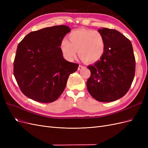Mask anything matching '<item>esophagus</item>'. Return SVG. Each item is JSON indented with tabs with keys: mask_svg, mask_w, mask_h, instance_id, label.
Returning <instances> with one entry per match:
<instances>
[{
	"mask_svg": "<svg viewBox=\"0 0 148 148\" xmlns=\"http://www.w3.org/2000/svg\"><path fill=\"white\" fill-rule=\"evenodd\" d=\"M83 68H84L83 66H82V65H79L78 69V70H82V69H83Z\"/></svg>",
	"mask_w": 148,
	"mask_h": 148,
	"instance_id": "34e87169",
	"label": "esophagus"
}]
</instances>
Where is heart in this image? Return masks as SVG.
I'll return each instance as SVG.
<instances>
[{"mask_svg": "<svg viewBox=\"0 0 148 148\" xmlns=\"http://www.w3.org/2000/svg\"><path fill=\"white\" fill-rule=\"evenodd\" d=\"M68 39H62L60 45L62 54L66 60H73L77 50L79 57L88 63L98 61L104 55L105 40L98 31L79 28L70 33Z\"/></svg>", "mask_w": 148, "mask_h": 148, "instance_id": "obj_1", "label": "heart"}]
</instances>
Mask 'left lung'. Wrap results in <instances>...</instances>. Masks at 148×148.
Wrapping results in <instances>:
<instances>
[{
  "mask_svg": "<svg viewBox=\"0 0 148 148\" xmlns=\"http://www.w3.org/2000/svg\"><path fill=\"white\" fill-rule=\"evenodd\" d=\"M105 40L104 55L95 64L88 65L91 77L86 86L98 101H115L125 95L133 81L135 59L131 41L119 31L99 29Z\"/></svg>",
  "mask_w": 148,
  "mask_h": 148,
  "instance_id": "8db88e82",
  "label": "left lung"
}]
</instances>
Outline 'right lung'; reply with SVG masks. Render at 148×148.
Instances as JSON below:
<instances>
[{
  "label": "right lung",
  "instance_id": "add662e5",
  "mask_svg": "<svg viewBox=\"0 0 148 148\" xmlns=\"http://www.w3.org/2000/svg\"><path fill=\"white\" fill-rule=\"evenodd\" d=\"M71 29L54 26L29 33L18 45L13 74L24 95L39 102L55 101L78 64L66 60L60 42Z\"/></svg>",
  "mask_w": 148,
  "mask_h": 148
}]
</instances>
